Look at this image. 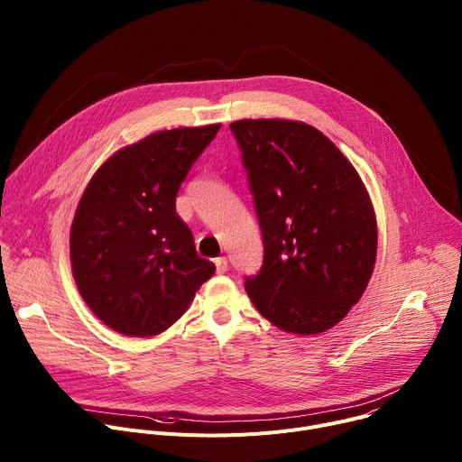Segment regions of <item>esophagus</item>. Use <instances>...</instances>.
<instances>
[{"instance_id":"34e87169","label":"esophagus","mask_w":462,"mask_h":462,"mask_svg":"<svg viewBox=\"0 0 462 462\" xmlns=\"http://www.w3.org/2000/svg\"><path fill=\"white\" fill-rule=\"evenodd\" d=\"M216 271H217V274H225L228 271V259L226 257H217L216 259Z\"/></svg>"}]
</instances>
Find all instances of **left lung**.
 Here are the masks:
<instances>
[{
  "label": "left lung",
  "instance_id": "8db88e82",
  "mask_svg": "<svg viewBox=\"0 0 462 462\" xmlns=\"http://www.w3.org/2000/svg\"><path fill=\"white\" fill-rule=\"evenodd\" d=\"M263 236V265L245 291L271 323L318 335L362 298L376 259V221L353 164L309 124L237 120Z\"/></svg>",
  "mask_w": 462,
  "mask_h": 462
}]
</instances>
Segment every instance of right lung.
<instances>
[{
    "label": "right lung",
    "instance_id": "1",
    "mask_svg": "<svg viewBox=\"0 0 462 462\" xmlns=\"http://www.w3.org/2000/svg\"><path fill=\"white\" fill-rule=\"evenodd\" d=\"M221 124L159 131L107 159L71 228V265L89 309L113 331L155 337L216 273L195 252L175 197Z\"/></svg>",
    "mask_w": 462,
    "mask_h": 462
}]
</instances>
